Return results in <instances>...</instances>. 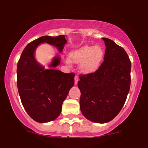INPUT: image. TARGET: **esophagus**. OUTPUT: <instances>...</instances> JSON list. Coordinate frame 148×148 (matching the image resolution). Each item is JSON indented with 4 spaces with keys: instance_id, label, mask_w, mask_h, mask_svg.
<instances>
[{
    "instance_id": "1",
    "label": "esophagus",
    "mask_w": 148,
    "mask_h": 148,
    "mask_svg": "<svg viewBox=\"0 0 148 148\" xmlns=\"http://www.w3.org/2000/svg\"><path fill=\"white\" fill-rule=\"evenodd\" d=\"M78 80H79V78H78V76L77 75L74 76V84H75V85H77Z\"/></svg>"
}]
</instances>
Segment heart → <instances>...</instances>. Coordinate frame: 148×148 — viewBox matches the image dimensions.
I'll return each mask as SVG.
<instances>
[{
    "label": "heart",
    "mask_w": 148,
    "mask_h": 148,
    "mask_svg": "<svg viewBox=\"0 0 148 148\" xmlns=\"http://www.w3.org/2000/svg\"><path fill=\"white\" fill-rule=\"evenodd\" d=\"M104 52L99 46H85L70 53V59H67L66 63L71 62L79 63V70L83 74H90L98 68L103 59Z\"/></svg>",
    "instance_id": "1"
}]
</instances>
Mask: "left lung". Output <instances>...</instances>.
<instances>
[{
  "label": "left lung",
  "instance_id": "obj_1",
  "mask_svg": "<svg viewBox=\"0 0 148 148\" xmlns=\"http://www.w3.org/2000/svg\"><path fill=\"white\" fill-rule=\"evenodd\" d=\"M106 46L104 61L95 72L80 74V108L93 122H108L118 115L130 87L131 62L125 50L113 40L102 38Z\"/></svg>",
  "mask_w": 148,
  "mask_h": 148
}]
</instances>
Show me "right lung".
Instances as JSON below:
<instances>
[{
  "label": "right lung",
  "instance_id": "1",
  "mask_svg": "<svg viewBox=\"0 0 148 148\" xmlns=\"http://www.w3.org/2000/svg\"><path fill=\"white\" fill-rule=\"evenodd\" d=\"M67 40L65 35L42 36L26 46L18 62L17 85L24 109L33 120L40 123L51 121L60 115L63 101L74 85V73L58 70H45L34 57L35 50L42 43H48L62 51ZM60 63L56 57L50 67Z\"/></svg>",
  "mask_w": 148,
  "mask_h": 148
}]
</instances>
